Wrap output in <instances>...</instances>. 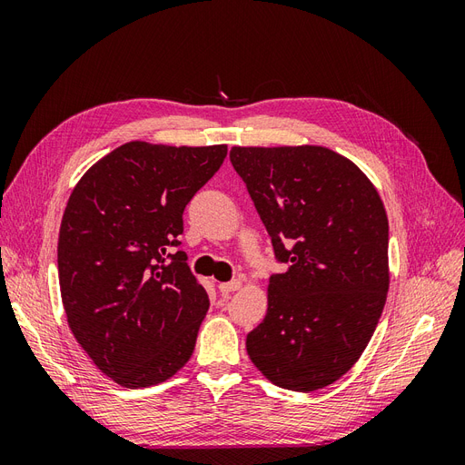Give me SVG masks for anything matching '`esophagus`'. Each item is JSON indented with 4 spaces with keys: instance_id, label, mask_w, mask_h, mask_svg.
<instances>
[{
    "instance_id": "esophagus-1",
    "label": "esophagus",
    "mask_w": 465,
    "mask_h": 465,
    "mask_svg": "<svg viewBox=\"0 0 465 465\" xmlns=\"http://www.w3.org/2000/svg\"><path fill=\"white\" fill-rule=\"evenodd\" d=\"M242 287V281L241 279H234V281H229V283H219V291L221 292H234Z\"/></svg>"
}]
</instances>
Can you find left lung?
Here are the masks:
<instances>
[{"mask_svg": "<svg viewBox=\"0 0 465 465\" xmlns=\"http://www.w3.org/2000/svg\"><path fill=\"white\" fill-rule=\"evenodd\" d=\"M231 163L275 256L289 263L270 277L265 318L246 337L248 357L279 388H326L359 361L384 311V203L353 161L322 145L232 147Z\"/></svg>", "mask_w": 465, "mask_h": 465, "instance_id": "left-lung-1", "label": "left lung"}]
</instances>
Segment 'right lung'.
<instances>
[{
    "mask_svg": "<svg viewBox=\"0 0 465 465\" xmlns=\"http://www.w3.org/2000/svg\"><path fill=\"white\" fill-rule=\"evenodd\" d=\"M227 145L130 142L81 176L58 238L67 326L108 378L147 388L190 361L209 299L178 246L182 213Z\"/></svg>",
    "mask_w": 465,
    "mask_h": 465,
    "instance_id": "1",
    "label": "right lung"
}]
</instances>
